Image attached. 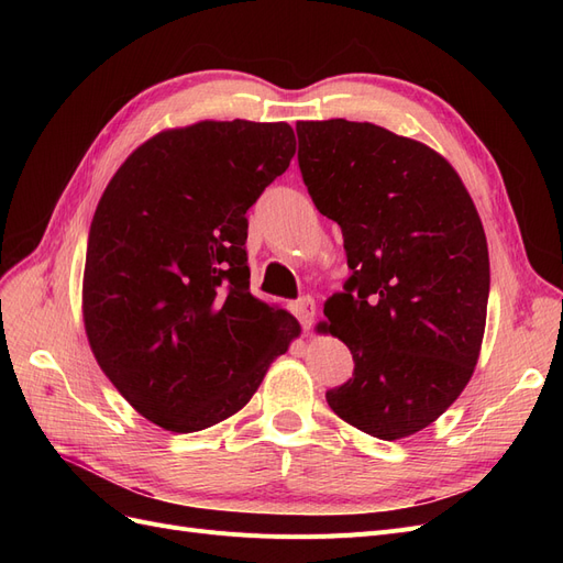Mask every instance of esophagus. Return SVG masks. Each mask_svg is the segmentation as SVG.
<instances>
[{"label": "esophagus", "mask_w": 563, "mask_h": 563, "mask_svg": "<svg viewBox=\"0 0 563 563\" xmlns=\"http://www.w3.org/2000/svg\"><path fill=\"white\" fill-rule=\"evenodd\" d=\"M294 312H296V317H298V321H300V327H302L305 331H310V329H312V321H314V300H312L310 296H302V298L294 305Z\"/></svg>", "instance_id": "34e87169"}]
</instances>
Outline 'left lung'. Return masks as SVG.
Masks as SVG:
<instances>
[{
  "label": "left lung",
  "instance_id": "8db88e82",
  "mask_svg": "<svg viewBox=\"0 0 563 563\" xmlns=\"http://www.w3.org/2000/svg\"><path fill=\"white\" fill-rule=\"evenodd\" d=\"M298 166L343 230V286L323 305L354 373L333 413L395 441L428 428L470 383L486 327L488 246L453 166L418 141L347 119L298 122Z\"/></svg>",
  "mask_w": 563,
  "mask_h": 563
}]
</instances>
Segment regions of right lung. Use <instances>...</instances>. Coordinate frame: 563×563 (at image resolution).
Instances as JSON below:
<instances>
[{
	"label": "right lung",
	"instance_id": "1",
	"mask_svg": "<svg viewBox=\"0 0 563 563\" xmlns=\"http://www.w3.org/2000/svg\"><path fill=\"white\" fill-rule=\"evenodd\" d=\"M296 155L294 129L199 122L162 131L98 201L84 265V327L135 411L199 432L253 397L300 323L253 298L246 211Z\"/></svg>",
	"mask_w": 563,
	"mask_h": 563
}]
</instances>
